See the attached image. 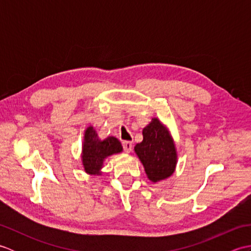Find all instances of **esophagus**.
Segmentation results:
<instances>
[{"instance_id": "esophagus-1", "label": "esophagus", "mask_w": 251, "mask_h": 251, "mask_svg": "<svg viewBox=\"0 0 251 251\" xmlns=\"http://www.w3.org/2000/svg\"><path fill=\"white\" fill-rule=\"evenodd\" d=\"M123 148H124V150L126 153H130L132 150V142L130 141H124L123 142Z\"/></svg>"}]
</instances>
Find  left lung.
Here are the masks:
<instances>
[{"label": "left lung", "mask_w": 251, "mask_h": 251, "mask_svg": "<svg viewBox=\"0 0 251 251\" xmlns=\"http://www.w3.org/2000/svg\"><path fill=\"white\" fill-rule=\"evenodd\" d=\"M143 140L135 146V153L153 183L172 177L178 163V153L168 127L153 117L142 130Z\"/></svg>", "instance_id": "obj_1"}]
</instances>
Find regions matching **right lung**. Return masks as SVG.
Listing matches in <instances>:
<instances>
[{"label":"right lung","mask_w":251,"mask_h":251,"mask_svg":"<svg viewBox=\"0 0 251 251\" xmlns=\"http://www.w3.org/2000/svg\"><path fill=\"white\" fill-rule=\"evenodd\" d=\"M123 152L121 141L113 136L100 139L94 126L84 130L81 161L84 172L90 176H101L103 163L109 156Z\"/></svg>","instance_id":"add662e5"}]
</instances>
